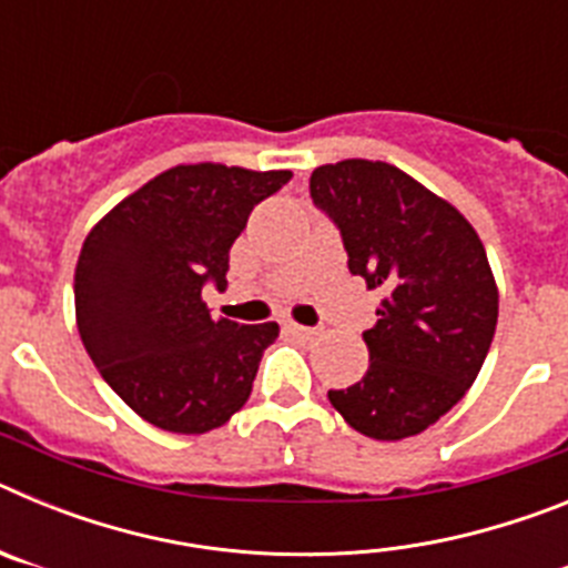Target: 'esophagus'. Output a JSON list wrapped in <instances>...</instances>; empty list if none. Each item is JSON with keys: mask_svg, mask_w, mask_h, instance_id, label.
Listing matches in <instances>:
<instances>
[{"mask_svg": "<svg viewBox=\"0 0 568 568\" xmlns=\"http://www.w3.org/2000/svg\"><path fill=\"white\" fill-rule=\"evenodd\" d=\"M287 329H290V333H293V335H301V338H310V335H315V329L304 327V324H295V321H290Z\"/></svg>", "mask_w": 568, "mask_h": 568, "instance_id": "obj_1", "label": "esophagus"}]
</instances>
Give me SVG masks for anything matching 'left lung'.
Returning a JSON list of instances; mask_svg holds the SVG:
<instances>
[{
	"instance_id": "obj_1",
	"label": "left lung",
	"mask_w": 568,
	"mask_h": 568,
	"mask_svg": "<svg viewBox=\"0 0 568 568\" xmlns=\"http://www.w3.org/2000/svg\"><path fill=\"white\" fill-rule=\"evenodd\" d=\"M310 195L341 230L349 273L384 293L364 333L369 369L329 389V404L366 438L424 433L475 384L495 338L498 284L484 244L453 204L395 164H321Z\"/></svg>"
}]
</instances>
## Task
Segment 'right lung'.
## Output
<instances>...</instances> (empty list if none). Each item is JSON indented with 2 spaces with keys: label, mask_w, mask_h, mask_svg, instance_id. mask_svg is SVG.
<instances>
[{
  "label": "right lung",
  "mask_w": 568,
  "mask_h": 568,
  "mask_svg": "<svg viewBox=\"0 0 568 568\" xmlns=\"http://www.w3.org/2000/svg\"><path fill=\"white\" fill-rule=\"evenodd\" d=\"M290 170L179 164L115 204L77 261L82 344L124 404L164 433L227 424L253 393L278 324L213 318L207 281L227 287L230 247Z\"/></svg>",
  "instance_id": "add662e5"
}]
</instances>
